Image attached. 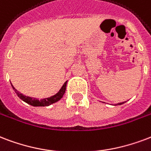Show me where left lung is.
<instances>
[{
	"label": "left lung",
	"mask_w": 151,
	"mask_h": 151,
	"mask_svg": "<svg viewBox=\"0 0 151 151\" xmlns=\"http://www.w3.org/2000/svg\"><path fill=\"white\" fill-rule=\"evenodd\" d=\"M124 104V102H123V103H119V104Z\"/></svg>",
	"instance_id": "1"
}]
</instances>
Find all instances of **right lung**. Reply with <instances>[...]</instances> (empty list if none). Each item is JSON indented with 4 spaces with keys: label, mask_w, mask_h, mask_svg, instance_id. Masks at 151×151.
<instances>
[{
    "label": "right lung",
    "mask_w": 151,
    "mask_h": 151,
    "mask_svg": "<svg viewBox=\"0 0 151 151\" xmlns=\"http://www.w3.org/2000/svg\"><path fill=\"white\" fill-rule=\"evenodd\" d=\"M66 84H67V81H65V83L63 84V86H62V88H60V90L58 91L55 95L50 96V97H48V98L42 99V100H40V101L36 98H34V97H30V96H25V95H24V94L20 93L19 91H17V89L14 88V86H12V87L13 88V90L15 91V93L17 94V96H19L22 101H24L27 104H30V105H32V106L35 107L49 106L50 104H52L58 101L62 97H63V95L65 94V88H66Z\"/></svg>",
    "instance_id": "obj_1"
}]
</instances>
